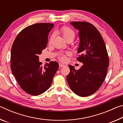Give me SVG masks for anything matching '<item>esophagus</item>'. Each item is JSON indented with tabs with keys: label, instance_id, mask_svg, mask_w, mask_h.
I'll return each instance as SVG.
<instances>
[{
	"label": "esophagus",
	"instance_id": "esophagus-1",
	"mask_svg": "<svg viewBox=\"0 0 123 123\" xmlns=\"http://www.w3.org/2000/svg\"><path fill=\"white\" fill-rule=\"evenodd\" d=\"M59 64V67H64V65L63 64H62L61 63H60Z\"/></svg>",
	"mask_w": 123,
	"mask_h": 123
}]
</instances>
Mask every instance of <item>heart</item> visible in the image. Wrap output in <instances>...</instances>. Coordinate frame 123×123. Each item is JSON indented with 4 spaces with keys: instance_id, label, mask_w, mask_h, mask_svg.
<instances>
[{
    "instance_id": "obj_1",
    "label": "heart",
    "mask_w": 123,
    "mask_h": 123,
    "mask_svg": "<svg viewBox=\"0 0 123 123\" xmlns=\"http://www.w3.org/2000/svg\"><path fill=\"white\" fill-rule=\"evenodd\" d=\"M60 33L61 34L63 38L67 41L68 39H72L74 40L75 37V33L72 29L68 26H62L60 29ZM54 38V34H52L50 37L49 39V44H51ZM71 54L70 52H66L65 54H61L58 56V58L62 62H66L67 60V56H70Z\"/></svg>"
}]
</instances>
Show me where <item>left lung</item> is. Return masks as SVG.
<instances>
[{"label": "left lung", "mask_w": 123, "mask_h": 123, "mask_svg": "<svg viewBox=\"0 0 123 123\" xmlns=\"http://www.w3.org/2000/svg\"><path fill=\"white\" fill-rule=\"evenodd\" d=\"M79 30L80 45L77 60L84 64L79 70L69 65L67 80L70 89L80 97H87L98 90L106 76L109 58L106 47L98 29L86 22H72Z\"/></svg>", "instance_id": "obj_1"}]
</instances>
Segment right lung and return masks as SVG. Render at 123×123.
Wrapping results in <instances>:
<instances>
[{
	"label": "right lung",
	"mask_w": 123,
	"mask_h": 123,
	"mask_svg": "<svg viewBox=\"0 0 123 123\" xmlns=\"http://www.w3.org/2000/svg\"><path fill=\"white\" fill-rule=\"evenodd\" d=\"M53 23H36L26 27L16 37L11 51V69L21 88L26 93L38 95L48 89L59 68L50 61L43 67L38 55L46 48Z\"/></svg>",
	"instance_id": "obj_1"
}]
</instances>
